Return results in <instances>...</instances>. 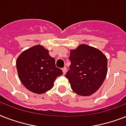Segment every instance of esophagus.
<instances>
[{
	"label": "esophagus",
	"mask_w": 126,
	"mask_h": 126,
	"mask_svg": "<svg viewBox=\"0 0 126 126\" xmlns=\"http://www.w3.org/2000/svg\"><path fill=\"white\" fill-rule=\"evenodd\" d=\"M62 71H63V75H65V73L67 72V68H66V67H64V68L62 69Z\"/></svg>",
	"instance_id": "34e87169"
}]
</instances>
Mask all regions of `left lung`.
Returning <instances> with one entry per match:
<instances>
[{
  "label": "left lung",
  "mask_w": 126,
  "mask_h": 126,
  "mask_svg": "<svg viewBox=\"0 0 126 126\" xmlns=\"http://www.w3.org/2000/svg\"><path fill=\"white\" fill-rule=\"evenodd\" d=\"M70 51V69L65 77L75 93L81 96L91 95L105 79L107 58L99 49L85 44Z\"/></svg>",
  "instance_id": "left-lung-1"
}]
</instances>
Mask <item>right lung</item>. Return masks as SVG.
Wrapping results in <instances>:
<instances>
[{"label":"right lung","instance_id":"right-lung-1","mask_svg":"<svg viewBox=\"0 0 126 126\" xmlns=\"http://www.w3.org/2000/svg\"><path fill=\"white\" fill-rule=\"evenodd\" d=\"M16 68L23 85L36 94L51 90L57 77L63 75V71L55 67V59L42 45L34 46L21 52L17 58Z\"/></svg>","mask_w":126,"mask_h":126}]
</instances>
